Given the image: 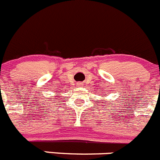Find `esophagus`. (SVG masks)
I'll list each match as a JSON object with an SVG mask.
<instances>
[{
    "mask_svg": "<svg viewBox=\"0 0 160 160\" xmlns=\"http://www.w3.org/2000/svg\"><path fill=\"white\" fill-rule=\"evenodd\" d=\"M77 85H82V83H81V82H78V83H77Z\"/></svg>",
    "mask_w": 160,
    "mask_h": 160,
    "instance_id": "obj_1",
    "label": "esophagus"
}]
</instances>
